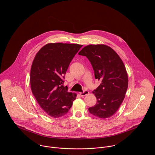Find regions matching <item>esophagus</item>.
Returning a JSON list of instances; mask_svg holds the SVG:
<instances>
[{"label": "esophagus", "mask_w": 155, "mask_h": 155, "mask_svg": "<svg viewBox=\"0 0 155 155\" xmlns=\"http://www.w3.org/2000/svg\"><path fill=\"white\" fill-rule=\"evenodd\" d=\"M89 93V92L88 91H85L83 92H81V93H80V95H81L82 97H84V96H86V95H88Z\"/></svg>", "instance_id": "1"}]
</instances>
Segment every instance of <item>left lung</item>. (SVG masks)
Instances as JSON below:
<instances>
[{"mask_svg": "<svg viewBox=\"0 0 155 155\" xmlns=\"http://www.w3.org/2000/svg\"><path fill=\"white\" fill-rule=\"evenodd\" d=\"M78 54L88 58L95 79L101 81L93 92L97 104L89 108V113L101 119L110 117L119 108L128 88V74L122 59L111 48L104 44L89 45Z\"/></svg>", "mask_w": 155, "mask_h": 155, "instance_id": "1", "label": "left lung"}]
</instances>
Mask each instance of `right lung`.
<instances>
[{
	"label": "right lung",
	"instance_id": "add662e5",
	"mask_svg": "<svg viewBox=\"0 0 155 155\" xmlns=\"http://www.w3.org/2000/svg\"><path fill=\"white\" fill-rule=\"evenodd\" d=\"M82 45L49 43L44 46L33 61L30 82L33 94L41 107L52 117L65 115L77 94L67 90L65 74L71 60Z\"/></svg>",
	"mask_w": 155,
	"mask_h": 155
}]
</instances>
